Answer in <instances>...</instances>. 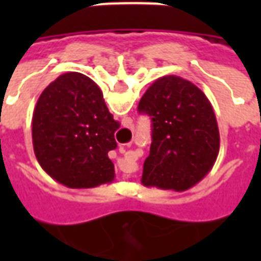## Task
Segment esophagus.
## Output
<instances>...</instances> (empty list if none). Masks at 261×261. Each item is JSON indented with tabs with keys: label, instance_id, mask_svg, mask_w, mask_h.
<instances>
[{
	"label": "esophagus",
	"instance_id": "obj_1",
	"mask_svg": "<svg viewBox=\"0 0 261 261\" xmlns=\"http://www.w3.org/2000/svg\"><path fill=\"white\" fill-rule=\"evenodd\" d=\"M127 158H131V159H133V158H134V153H133V152H128V153H127Z\"/></svg>",
	"mask_w": 261,
	"mask_h": 261
}]
</instances>
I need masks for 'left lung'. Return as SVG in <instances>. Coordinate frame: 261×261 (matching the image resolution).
<instances>
[{
    "label": "left lung",
    "mask_w": 261,
    "mask_h": 261,
    "mask_svg": "<svg viewBox=\"0 0 261 261\" xmlns=\"http://www.w3.org/2000/svg\"><path fill=\"white\" fill-rule=\"evenodd\" d=\"M138 110L152 120L142 185L185 192L201 181L219 152L218 123L204 92L181 76L166 75L145 91Z\"/></svg>",
    "instance_id": "obj_1"
}]
</instances>
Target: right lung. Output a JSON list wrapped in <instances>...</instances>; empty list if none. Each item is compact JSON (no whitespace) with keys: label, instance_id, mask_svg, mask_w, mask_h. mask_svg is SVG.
<instances>
[{"label":"right lung","instance_id":"1","mask_svg":"<svg viewBox=\"0 0 261 261\" xmlns=\"http://www.w3.org/2000/svg\"><path fill=\"white\" fill-rule=\"evenodd\" d=\"M113 119L100 88L81 72H65L37 99L32 117L33 151L42 169L69 189L114 180L109 151L117 147Z\"/></svg>","mask_w":261,"mask_h":261}]
</instances>
